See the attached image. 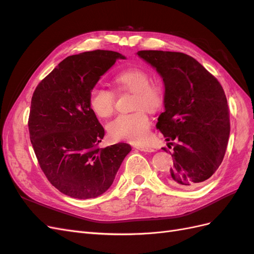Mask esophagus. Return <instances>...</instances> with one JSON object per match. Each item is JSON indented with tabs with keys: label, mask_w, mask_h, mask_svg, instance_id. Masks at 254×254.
I'll return each instance as SVG.
<instances>
[{
	"label": "esophagus",
	"mask_w": 254,
	"mask_h": 254,
	"mask_svg": "<svg viewBox=\"0 0 254 254\" xmlns=\"http://www.w3.org/2000/svg\"><path fill=\"white\" fill-rule=\"evenodd\" d=\"M136 148L139 149V150H141V151H145V152H152V151H155V149L151 148V147H148V146H137Z\"/></svg>",
	"instance_id": "34e87169"
}]
</instances>
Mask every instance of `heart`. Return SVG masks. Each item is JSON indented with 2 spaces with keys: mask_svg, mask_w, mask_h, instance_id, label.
<instances>
[{
  "mask_svg": "<svg viewBox=\"0 0 254 254\" xmlns=\"http://www.w3.org/2000/svg\"><path fill=\"white\" fill-rule=\"evenodd\" d=\"M150 75L142 68H129L120 72L115 81L123 90L135 93L132 113L119 114L107 124L112 139L142 143L148 139L150 119L147 111H158L164 103V90L159 82L150 81ZM91 109L99 118H108L114 111L115 93L102 86L92 88L89 94Z\"/></svg>",
  "mask_w": 254,
  "mask_h": 254,
  "instance_id": "heart-1",
  "label": "heart"
}]
</instances>
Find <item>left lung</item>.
Listing matches in <instances>:
<instances>
[{
  "label": "left lung",
  "mask_w": 254,
  "mask_h": 254,
  "mask_svg": "<svg viewBox=\"0 0 254 254\" xmlns=\"http://www.w3.org/2000/svg\"><path fill=\"white\" fill-rule=\"evenodd\" d=\"M137 55L156 67L164 81L165 110L156 127L174 149L167 180L181 189L200 187L217 171L228 146L230 110L225 91L187 54L139 51Z\"/></svg>",
  "instance_id": "8db88e82"
}]
</instances>
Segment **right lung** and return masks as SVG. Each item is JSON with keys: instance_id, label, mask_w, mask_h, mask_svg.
I'll return each mask as SVG.
<instances>
[{"instance_id": "1", "label": "right lung", "mask_w": 254, "mask_h": 254, "mask_svg": "<svg viewBox=\"0 0 254 254\" xmlns=\"http://www.w3.org/2000/svg\"><path fill=\"white\" fill-rule=\"evenodd\" d=\"M118 52L95 50L64 59L38 84L30 104L29 137L42 172L61 193L95 198L108 190L127 143L105 148V129L89 105L92 88L117 59Z\"/></svg>"}]
</instances>
